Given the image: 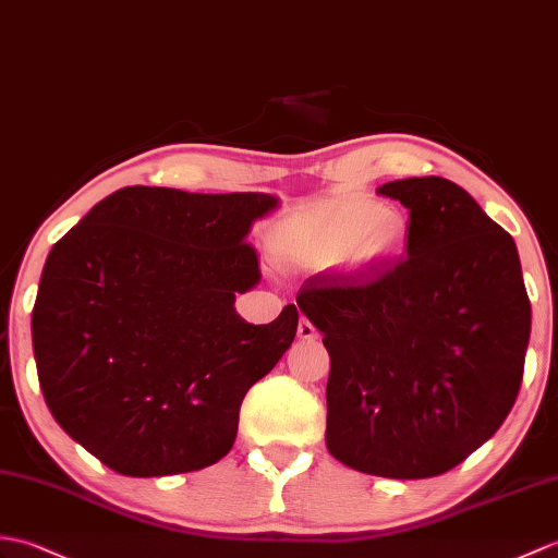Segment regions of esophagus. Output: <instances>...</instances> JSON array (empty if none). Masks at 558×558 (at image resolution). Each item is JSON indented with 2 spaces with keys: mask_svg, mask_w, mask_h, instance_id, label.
Instances as JSON below:
<instances>
[{
  "mask_svg": "<svg viewBox=\"0 0 558 558\" xmlns=\"http://www.w3.org/2000/svg\"><path fill=\"white\" fill-rule=\"evenodd\" d=\"M296 338H300V340H316V328L314 326H311V323L306 320V318H302L300 320V326H296Z\"/></svg>",
  "mask_w": 558,
  "mask_h": 558,
  "instance_id": "obj_1",
  "label": "esophagus"
}]
</instances>
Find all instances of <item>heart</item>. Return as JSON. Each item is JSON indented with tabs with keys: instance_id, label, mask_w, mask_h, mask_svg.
Returning <instances> with one entry per match:
<instances>
[{
	"instance_id": "heart-1",
	"label": "heart",
	"mask_w": 558,
	"mask_h": 558,
	"mask_svg": "<svg viewBox=\"0 0 558 558\" xmlns=\"http://www.w3.org/2000/svg\"><path fill=\"white\" fill-rule=\"evenodd\" d=\"M409 235L411 220L397 206L340 204L314 223L280 232L274 250L278 262L296 274H323L335 266L356 274L404 252Z\"/></svg>"
}]
</instances>
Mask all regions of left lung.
I'll use <instances>...</instances> for the list:
<instances>
[{
	"mask_svg": "<svg viewBox=\"0 0 558 558\" xmlns=\"http://www.w3.org/2000/svg\"><path fill=\"white\" fill-rule=\"evenodd\" d=\"M378 194L409 209L407 256L311 280L296 306L330 354L326 445L359 473L418 481L485 445L521 390L530 300L507 230L447 178Z\"/></svg>",
	"mask_w": 558,
	"mask_h": 558,
	"instance_id": "obj_1",
	"label": "left lung"
}]
</instances>
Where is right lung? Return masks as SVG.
<instances>
[{
  "instance_id": "obj_1",
  "label": "right lung",
  "mask_w": 558,
  "mask_h": 558,
  "mask_svg": "<svg viewBox=\"0 0 558 558\" xmlns=\"http://www.w3.org/2000/svg\"><path fill=\"white\" fill-rule=\"evenodd\" d=\"M276 194L133 185L51 247L33 306L54 421L111 471L175 475L223 459L250 387L296 335V306L254 326L235 296L262 280L247 235Z\"/></svg>"
}]
</instances>
